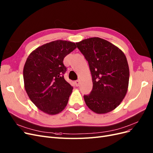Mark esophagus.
Returning a JSON list of instances; mask_svg holds the SVG:
<instances>
[{
    "label": "esophagus",
    "instance_id": "esophagus-1",
    "mask_svg": "<svg viewBox=\"0 0 153 153\" xmlns=\"http://www.w3.org/2000/svg\"><path fill=\"white\" fill-rule=\"evenodd\" d=\"M74 82H75V84H76V86H79V84H80V81L79 80H77Z\"/></svg>",
    "mask_w": 153,
    "mask_h": 153
}]
</instances>
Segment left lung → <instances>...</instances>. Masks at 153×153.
Instances as JSON below:
<instances>
[{"label": "left lung", "instance_id": "obj_1", "mask_svg": "<svg viewBox=\"0 0 153 153\" xmlns=\"http://www.w3.org/2000/svg\"><path fill=\"white\" fill-rule=\"evenodd\" d=\"M88 62L93 89L84 95L86 105L98 114L114 110L126 97L129 68L125 54L110 42L98 37L76 43Z\"/></svg>", "mask_w": 153, "mask_h": 153}]
</instances>
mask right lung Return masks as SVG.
Masks as SVG:
<instances>
[{
    "instance_id": "1",
    "label": "right lung",
    "mask_w": 153,
    "mask_h": 153,
    "mask_svg": "<svg viewBox=\"0 0 153 153\" xmlns=\"http://www.w3.org/2000/svg\"><path fill=\"white\" fill-rule=\"evenodd\" d=\"M75 43L56 40L30 54L23 69L25 88L32 102L49 115L59 114L69 101L73 87L64 79L65 56L76 48Z\"/></svg>"
}]
</instances>
